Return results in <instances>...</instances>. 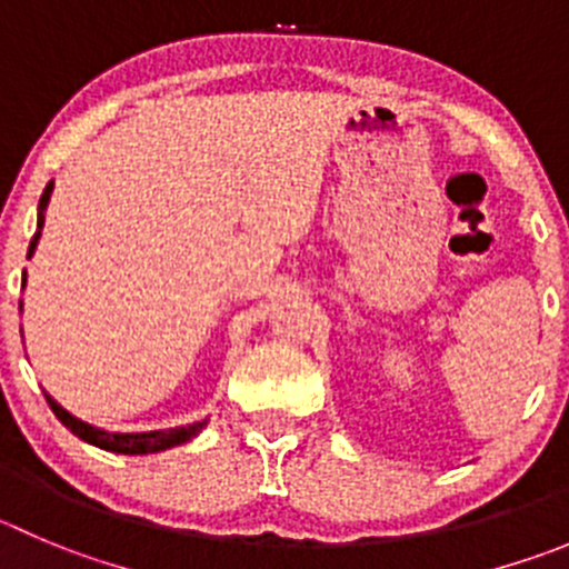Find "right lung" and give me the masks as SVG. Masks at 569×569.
<instances>
[{"label":"right lung","mask_w":569,"mask_h":569,"mask_svg":"<svg viewBox=\"0 0 569 569\" xmlns=\"http://www.w3.org/2000/svg\"><path fill=\"white\" fill-rule=\"evenodd\" d=\"M50 196H52V182L47 184L44 193H41L39 224H36V236H33V241H30L28 258H33L36 243H39V238H41V227H44V210H47V204H50ZM24 283H28V272H24V280H21V289H24ZM47 405H50V410L56 412V418L69 429V432L78 435V438L87 440V443L98 446V449H106V452H117V455L164 452V449H173V446L193 440L196 435L207 427V421H199V423H188V427H177V429H153V432H106V429L92 427V423L81 421V418H76L72 412L63 410L56 398L47 396Z\"/></svg>","instance_id":"obj_1"}]
</instances>
